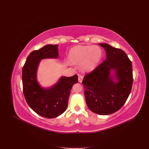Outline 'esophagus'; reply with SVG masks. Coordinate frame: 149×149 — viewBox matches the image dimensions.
<instances>
[{"mask_svg": "<svg viewBox=\"0 0 149 149\" xmlns=\"http://www.w3.org/2000/svg\"><path fill=\"white\" fill-rule=\"evenodd\" d=\"M83 79V76H81V75H79L78 76V81H79V83H81L82 82Z\"/></svg>", "mask_w": 149, "mask_h": 149, "instance_id": "1", "label": "esophagus"}]
</instances>
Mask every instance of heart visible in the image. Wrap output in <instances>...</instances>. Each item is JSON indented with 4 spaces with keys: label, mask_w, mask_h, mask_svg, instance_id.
<instances>
[{
    "label": "heart",
    "mask_w": 149,
    "mask_h": 149,
    "mask_svg": "<svg viewBox=\"0 0 149 149\" xmlns=\"http://www.w3.org/2000/svg\"><path fill=\"white\" fill-rule=\"evenodd\" d=\"M102 55V49L97 46H78L71 49L69 59L74 64L82 63L81 69L84 71H89L96 67Z\"/></svg>",
    "instance_id": "obj_1"
}]
</instances>
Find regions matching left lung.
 <instances>
[{
    "mask_svg": "<svg viewBox=\"0 0 149 149\" xmlns=\"http://www.w3.org/2000/svg\"><path fill=\"white\" fill-rule=\"evenodd\" d=\"M99 45L106 50V59L86 74L82 83L89 109L94 113L108 115L119 110L127 100L133 83L132 65L123 50L106 43ZM111 69L116 71L118 83L112 81Z\"/></svg>",
    "mask_w": 149,
    "mask_h": 149,
    "instance_id": "left-lung-1",
    "label": "left lung"
}]
</instances>
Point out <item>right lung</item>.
I'll list each match as a JSON object with an SVG mask.
<instances>
[{
	"label": "right lung",
	"instance_id": "obj_1",
	"mask_svg": "<svg viewBox=\"0 0 149 149\" xmlns=\"http://www.w3.org/2000/svg\"><path fill=\"white\" fill-rule=\"evenodd\" d=\"M57 45H48L31 52L22 68L23 93L29 106L38 115L46 118H55L66 111L71 89L78 83V75L62 77L49 89H43L36 79V71L40 60L57 58Z\"/></svg>",
	"mask_w": 149,
	"mask_h": 149
}]
</instances>
